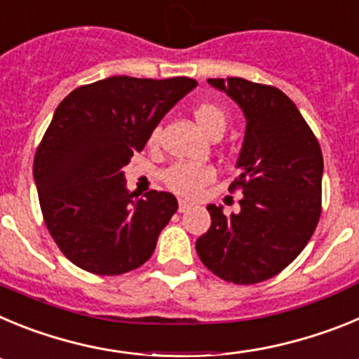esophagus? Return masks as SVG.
<instances>
[{
    "label": "esophagus",
    "instance_id": "34e87169",
    "mask_svg": "<svg viewBox=\"0 0 359 359\" xmlns=\"http://www.w3.org/2000/svg\"><path fill=\"white\" fill-rule=\"evenodd\" d=\"M190 207H192V205H190L189 201H180V207H177V210L180 212H187V210H190Z\"/></svg>",
    "mask_w": 359,
    "mask_h": 359
}]
</instances>
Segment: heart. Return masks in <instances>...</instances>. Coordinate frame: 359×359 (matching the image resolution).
I'll return each mask as SVG.
<instances>
[{"instance_id":"b5f03b06","label":"heart","mask_w":359,"mask_h":359,"mask_svg":"<svg viewBox=\"0 0 359 359\" xmlns=\"http://www.w3.org/2000/svg\"><path fill=\"white\" fill-rule=\"evenodd\" d=\"M194 118L199 128L207 133L208 136L217 131L226 129L228 116L223 109L215 104H201L194 109ZM158 144V131H152L149 136V145ZM163 183L172 192L183 196V198H196L201 194V190L214 182L215 170L207 165H196L180 161L170 165L163 172Z\"/></svg>"}]
</instances>
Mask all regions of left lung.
<instances>
[{
    "label": "left lung",
    "instance_id": "8db88e82",
    "mask_svg": "<svg viewBox=\"0 0 359 359\" xmlns=\"http://www.w3.org/2000/svg\"><path fill=\"white\" fill-rule=\"evenodd\" d=\"M243 109L241 210L208 205L212 224L196 252L212 273L233 284L268 280L306 248L322 212L323 158L318 140L291 98L273 86L241 77L208 79Z\"/></svg>",
    "mask_w": 359,
    "mask_h": 359
}]
</instances>
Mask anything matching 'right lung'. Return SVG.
Instances as JSON below:
<instances>
[{
    "label": "right lung",
    "instance_id": "1",
    "mask_svg": "<svg viewBox=\"0 0 359 359\" xmlns=\"http://www.w3.org/2000/svg\"><path fill=\"white\" fill-rule=\"evenodd\" d=\"M196 86L189 77L118 75L81 86L57 106L37 147L34 180L50 236L73 264L122 275L149 261L177 201L158 190L138 199L122 167Z\"/></svg>",
    "mask_w": 359,
    "mask_h": 359
}]
</instances>
